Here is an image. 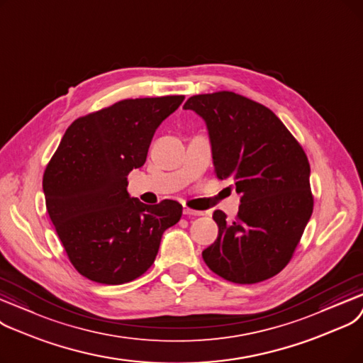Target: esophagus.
Returning <instances> with one entry per match:
<instances>
[{"instance_id":"esophagus-1","label":"esophagus","mask_w":363,"mask_h":363,"mask_svg":"<svg viewBox=\"0 0 363 363\" xmlns=\"http://www.w3.org/2000/svg\"><path fill=\"white\" fill-rule=\"evenodd\" d=\"M183 214H186V216H203V211L192 210V208H189V206H184V208H183Z\"/></svg>"}]
</instances>
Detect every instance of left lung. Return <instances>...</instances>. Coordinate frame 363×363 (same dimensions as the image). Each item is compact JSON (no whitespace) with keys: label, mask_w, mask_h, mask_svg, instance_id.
Listing matches in <instances>:
<instances>
[{"label":"left lung","mask_w":363,"mask_h":363,"mask_svg":"<svg viewBox=\"0 0 363 363\" xmlns=\"http://www.w3.org/2000/svg\"><path fill=\"white\" fill-rule=\"evenodd\" d=\"M183 109L205 121L216 176L240 194L235 221L214 211L218 236L203 262L235 284L272 278L289 263L313 213L303 147L269 108L233 91L192 96Z\"/></svg>","instance_id":"obj_1"}]
</instances>
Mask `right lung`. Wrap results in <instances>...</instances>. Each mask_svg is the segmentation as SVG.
<instances>
[{
    "label": "right lung",
    "mask_w": 363,
    "mask_h": 363,
    "mask_svg": "<svg viewBox=\"0 0 363 363\" xmlns=\"http://www.w3.org/2000/svg\"><path fill=\"white\" fill-rule=\"evenodd\" d=\"M184 96L125 99L75 119L43 177L47 213L72 266L105 285L127 284L155 262L162 233L180 220L171 199L146 205L127 176L146 162L152 137Z\"/></svg>",
    "instance_id": "1"
}]
</instances>
